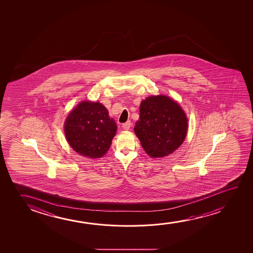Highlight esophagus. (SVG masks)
Returning <instances> with one entry per match:
<instances>
[{"label": "esophagus", "instance_id": "esophagus-1", "mask_svg": "<svg viewBox=\"0 0 253 253\" xmlns=\"http://www.w3.org/2000/svg\"><path fill=\"white\" fill-rule=\"evenodd\" d=\"M122 127H123V128L125 129V130H128V129L130 128V127H131V123L129 121L126 122L124 125H122Z\"/></svg>", "mask_w": 253, "mask_h": 253}]
</instances>
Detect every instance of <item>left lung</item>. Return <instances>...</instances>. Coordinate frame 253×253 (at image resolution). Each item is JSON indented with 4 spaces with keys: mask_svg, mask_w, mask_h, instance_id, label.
Listing matches in <instances>:
<instances>
[{
    "mask_svg": "<svg viewBox=\"0 0 253 253\" xmlns=\"http://www.w3.org/2000/svg\"><path fill=\"white\" fill-rule=\"evenodd\" d=\"M135 135L151 157L169 156L180 147L187 133V118L175 101L168 96L148 97L140 104Z\"/></svg>",
    "mask_w": 253,
    "mask_h": 253,
    "instance_id": "1",
    "label": "left lung"
}]
</instances>
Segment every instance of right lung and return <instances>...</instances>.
Segmentation results:
<instances>
[{
  "label": "right lung",
  "mask_w": 253,
  "mask_h": 253,
  "mask_svg": "<svg viewBox=\"0 0 253 253\" xmlns=\"http://www.w3.org/2000/svg\"><path fill=\"white\" fill-rule=\"evenodd\" d=\"M64 128L67 142L78 154L100 158L111 147L117 124L99 102L83 101L67 116Z\"/></svg>",
  "instance_id": "add662e5"
}]
</instances>
